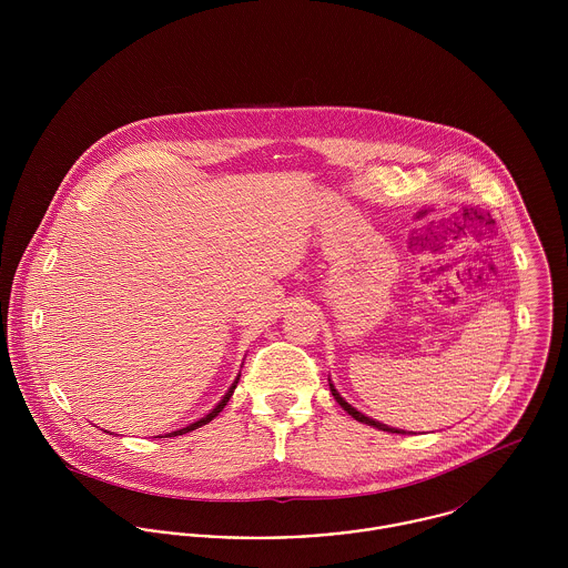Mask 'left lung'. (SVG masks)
I'll return each mask as SVG.
<instances>
[{
	"mask_svg": "<svg viewBox=\"0 0 568 568\" xmlns=\"http://www.w3.org/2000/svg\"><path fill=\"white\" fill-rule=\"evenodd\" d=\"M329 392H332V396H334V400L338 403V405L343 406L354 419H358V422H363V424H367V426H374V428H378V430H387V433H405V430H400V428H392V426H387V424H381V422H376V419H372V417H367V415H363L361 410H356L354 406L347 405L343 398H341V394L334 389V385L329 383Z\"/></svg>",
	"mask_w": 568,
	"mask_h": 568,
	"instance_id": "1",
	"label": "left lung"
}]
</instances>
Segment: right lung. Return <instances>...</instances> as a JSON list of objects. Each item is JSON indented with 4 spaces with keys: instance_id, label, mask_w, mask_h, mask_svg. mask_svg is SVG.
I'll use <instances>...</instances> for the list:
<instances>
[{
    "instance_id": "right-lung-1",
    "label": "right lung",
    "mask_w": 568,
    "mask_h": 568,
    "mask_svg": "<svg viewBox=\"0 0 568 568\" xmlns=\"http://www.w3.org/2000/svg\"><path fill=\"white\" fill-rule=\"evenodd\" d=\"M239 381H241V374L236 376V381L232 383V387L227 389V394L223 396V400L219 403V405L214 406L205 417H201V419H196V422H192V424H187V426H183V428H179V430H172V433H168L165 437H176V435H183V433H190V430H194V428H199V426H203V424H207V422H212L223 408H225V405L230 403V398H232V394H234V389H236V385H239ZM160 437V435H158Z\"/></svg>"
}]
</instances>
